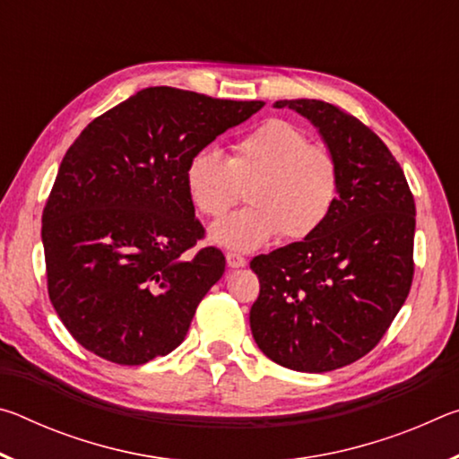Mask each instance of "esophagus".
<instances>
[{
    "mask_svg": "<svg viewBox=\"0 0 459 459\" xmlns=\"http://www.w3.org/2000/svg\"><path fill=\"white\" fill-rule=\"evenodd\" d=\"M227 263H229L230 269H238V267L247 265V259L238 253H227Z\"/></svg>",
    "mask_w": 459,
    "mask_h": 459,
    "instance_id": "obj_1",
    "label": "esophagus"
}]
</instances>
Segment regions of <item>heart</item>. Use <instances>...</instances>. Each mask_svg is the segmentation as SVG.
I'll return each mask as SVG.
<instances>
[{
    "label": "heart",
    "mask_w": 459,
    "mask_h": 459,
    "mask_svg": "<svg viewBox=\"0 0 459 459\" xmlns=\"http://www.w3.org/2000/svg\"><path fill=\"white\" fill-rule=\"evenodd\" d=\"M186 188L198 211L221 219L243 198L248 204L214 224V243L253 251L277 235L287 243L316 235L330 219L340 194V164L328 145L309 143L304 129L269 119L232 145V155L202 147L186 164Z\"/></svg>",
    "instance_id": "obj_1"
}]
</instances>
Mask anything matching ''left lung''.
<instances>
[{
	"instance_id": "8db88e82",
	"label": "left lung",
	"mask_w": 459,
	"mask_h": 459,
	"mask_svg": "<svg viewBox=\"0 0 459 459\" xmlns=\"http://www.w3.org/2000/svg\"><path fill=\"white\" fill-rule=\"evenodd\" d=\"M320 129L340 164L330 219L309 238L251 261L261 291L251 307L257 346L277 364L328 372L385 336L413 283L415 200L375 131L316 99L277 100Z\"/></svg>"
}]
</instances>
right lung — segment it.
<instances>
[{
    "mask_svg": "<svg viewBox=\"0 0 459 459\" xmlns=\"http://www.w3.org/2000/svg\"><path fill=\"white\" fill-rule=\"evenodd\" d=\"M263 105L150 87L68 147L42 212V243L50 301L82 348L137 367L182 344L227 265L221 248H196L204 227L186 164Z\"/></svg>",
    "mask_w": 459,
    "mask_h": 459,
    "instance_id": "right-lung-1",
    "label": "right lung"
}]
</instances>
